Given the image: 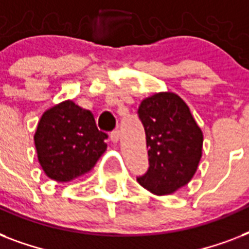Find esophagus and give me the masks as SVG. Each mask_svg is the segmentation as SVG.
Wrapping results in <instances>:
<instances>
[{
    "instance_id": "esophagus-1",
    "label": "esophagus",
    "mask_w": 249,
    "mask_h": 249,
    "mask_svg": "<svg viewBox=\"0 0 249 249\" xmlns=\"http://www.w3.org/2000/svg\"><path fill=\"white\" fill-rule=\"evenodd\" d=\"M109 138H111V141H112L113 143L119 142V140H120V132H119V129H115V130H112V132H111V134H109Z\"/></svg>"
}]
</instances>
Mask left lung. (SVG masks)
Masks as SVG:
<instances>
[{
    "instance_id": "obj_1",
    "label": "left lung",
    "mask_w": 249,
    "mask_h": 249,
    "mask_svg": "<svg viewBox=\"0 0 249 249\" xmlns=\"http://www.w3.org/2000/svg\"><path fill=\"white\" fill-rule=\"evenodd\" d=\"M137 113L146 133L150 165L137 181L155 195L174 193L196 172L203 133L187 105L169 91L143 99Z\"/></svg>"
}]
</instances>
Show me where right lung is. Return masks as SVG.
<instances>
[{
    "instance_id": "add662e5",
    "label": "right lung",
    "mask_w": 249,
    "mask_h": 249,
    "mask_svg": "<svg viewBox=\"0 0 249 249\" xmlns=\"http://www.w3.org/2000/svg\"><path fill=\"white\" fill-rule=\"evenodd\" d=\"M108 136L98 130L93 113L72 101L42 115L35 134L37 156L49 178L68 182L89 172L106 151Z\"/></svg>"
}]
</instances>
